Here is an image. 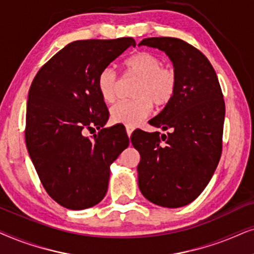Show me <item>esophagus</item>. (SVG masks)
I'll list each match as a JSON object with an SVG mask.
<instances>
[{
    "label": "esophagus",
    "mask_w": 254,
    "mask_h": 254,
    "mask_svg": "<svg viewBox=\"0 0 254 254\" xmlns=\"http://www.w3.org/2000/svg\"><path fill=\"white\" fill-rule=\"evenodd\" d=\"M125 129H127V136H131V134H132V132H133V130H134V127H132V125H127V127H125Z\"/></svg>",
    "instance_id": "obj_1"
}]
</instances>
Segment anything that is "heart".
I'll list each match as a JSON object with an SVG mask.
<instances>
[{"instance_id":"b5f03b06","label":"heart","mask_w":254,"mask_h":254,"mask_svg":"<svg viewBox=\"0 0 254 254\" xmlns=\"http://www.w3.org/2000/svg\"><path fill=\"white\" fill-rule=\"evenodd\" d=\"M123 73L138 79L132 95L136 99L124 100L110 109L115 123L136 125L150 114L152 104L157 109L171 103L178 89V74L173 67L164 65L157 54L138 52L123 63ZM117 76L110 68L103 69L96 81L97 90L106 103L114 102L117 92Z\"/></svg>"}]
</instances>
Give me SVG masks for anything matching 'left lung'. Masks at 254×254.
I'll use <instances>...</instances> for the list:
<instances>
[{
  "instance_id": "8db88e82",
  "label": "left lung",
  "mask_w": 254,
  "mask_h": 254,
  "mask_svg": "<svg viewBox=\"0 0 254 254\" xmlns=\"http://www.w3.org/2000/svg\"><path fill=\"white\" fill-rule=\"evenodd\" d=\"M139 45L164 51L178 74V89L160 114L148 122L168 131H134L131 138L140 154L138 186L152 203L180 208L203 191L222 154L225 103L214 67L185 40L145 38Z\"/></svg>"
}]
</instances>
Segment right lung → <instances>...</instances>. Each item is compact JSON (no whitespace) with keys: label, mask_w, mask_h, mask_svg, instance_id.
Returning a JSON list of instances; mask_svg holds the SVG:
<instances>
[{"label":"right lung","mask_w":254,"mask_h":254,"mask_svg":"<svg viewBox=\"0 0 254 254\" xmlns=\"http://www.w3.org/2000/svg\"><path fill=\"white\" fill-rule=\"evenodd\" d=\"M130 46L131 37L68 44L38 70L28 96L25 141L40 182L57 203L82 210L102 201L110 165L129 137L103 127L109 111L101 99L99 74ZM99 130L92 138L86 130Z\"/></svg>","instance_id":"1"}]
</instances>
